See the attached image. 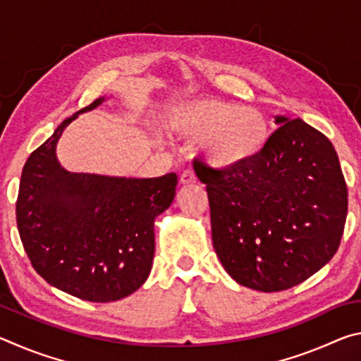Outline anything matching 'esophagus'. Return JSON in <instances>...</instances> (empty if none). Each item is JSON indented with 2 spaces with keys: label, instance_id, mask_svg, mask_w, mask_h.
I'll return each instance as SVG.
<instances>
[{
  "label": "esophagus",
  "instance_id": "34e87169",
  "mask_svg": "<svg viewBox=\"0 0 361 361\" xmlns=\"http://www.w3.org/2000/svg\"><path fill=\"white\" fill-rule=\"evenodd\" d=\"M195 181H197V178H195L192 170H185V172H183L181 176H180L181 185H194Z\"/></svg>",
  "mask_w": 361,
  "mask_h": 361
}]
</instances>
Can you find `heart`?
<instances>
[{
  "label": "heart",
  "instance_id": "heart-1",
  "mask_svg": "<svg viewBox=\"0 0 361 361\" xmlns=\"http://www.w3.org/2000/svg\"><path fill=\"white\" fill-rule=\"evenodd\" d=\"M166 124L178 135L199 142L205 164L218 172L250 166L271 142V126L264 114L215 97L178 103L167 113Z\"/></svg>",
  "mask_w": 361,
  "mask_h": 361
}]
</instances>
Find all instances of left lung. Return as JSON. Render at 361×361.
<instances>
[{"label":"left lung","mask_w":361,"mask_h":361,"mask_svg":"<svg viewBox=\"0 0 361 361\" xmlns=\"http://www.w3.org/2000/svg\"><path fill=\"white\" fill-rule=\"evenodd\" d=\"M266 151L234 172L194 162L207 185L213 247L226 272L274 293L307 280L338 252L347 185L331 142L302 119L276 116Z\"/></svg>","instance_id":"obj_1"}]
</instances>
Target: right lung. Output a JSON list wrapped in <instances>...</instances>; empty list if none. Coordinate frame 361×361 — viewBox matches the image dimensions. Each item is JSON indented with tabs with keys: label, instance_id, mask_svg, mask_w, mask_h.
<instances>
[{
	"label": "right lung",
	"instance_id": "1",
	"mask_svg": "<svg viewBox=\"0 0 361 361\" xmlns=\"http://www.w3.org/2000/svg\"><path fill=\"white\" fill-rule=\"evenodd\" d=\"M65 119L27 159L16 204L20 240L35 271L56 288L90 302L132 295L154 258V219L173 202L176 173L126 178L73 173L56 156Z\"/></svg>",
	"mask_w": 361,
	"mask_h": 361
}]
</instances>
